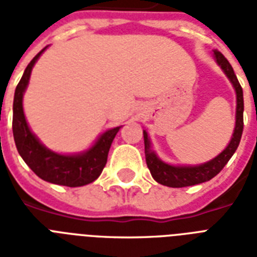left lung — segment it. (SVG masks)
<instances>
[{"instance_id":"left-lung-1","label":"left lung","mask_w":257,"mask_h":257,"mask_svg":"<svg viewBox=\"0 0 257 257\" xmlns=\"http://www.w3.org/2000/svg\"><path fill=\"white\" fill-rule=\"evenodd\" d=\"M215 60L217 65L223 69L236 92V124L233 129V135L227 145V148L223 152L217 155L215 159L204 163L200 165H171L160 160L157 155L151 148V140H149L147 131H143L144 133V144H145V160L148 165L151 175L157 183L167 185L171 188H183L191 187L196 184L205 183L213 179L221 169L225 167L229 159L233 156L236 149L240 144V139L243 135V112H244V100H243V89L240 86V82L236 77L235 72L232 69L231 64L228 60L220 53L219 50H213Z\"/></svg>"}]
</instances>
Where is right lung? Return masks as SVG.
<instances>
[{
    "label": "right lung",
    "mask_w": 257,
    "mask_h": 257,
    "mask_svg": "<svg viewBox=\"0 0 257 257\" xmlns=\"http://www.w3.org/2000/svg\"><path fill=\"white\" fill-rule=\"evenodd\" d=\"M45 49L46 48H44L29 62L16 88L13 101L14 143L22 160L40 179L65 187H82L93 183L101 175L108 160L109 148L121 126L104 132L88 151L77 155H60L40 143L26 122L22 97L29 84L34 64Z\"/></svg>",
    "instance_id": "obj_1"
}]
</instances>
